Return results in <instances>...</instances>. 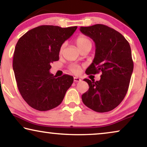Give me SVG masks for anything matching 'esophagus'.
Returning <instances> with one entry per match:
<instances>
[{
    "label": "esophagus",
    "instance_id": "obj_1",
    "mask_svg": "<svg viewBox=\"0 0 147 147\" xmlns=\"http://www.w3.org/2000/svg\"><path fill=\"white\" fill-rule=\"evenodd\" d=\"M74 81L75 82H81L82 80L80 79L79 78H77V77H74Z\"/></svg>",
    "mask_w": 147,
    "mask_h": 147
}]
</instances>
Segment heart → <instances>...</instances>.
Masks as SVG:
<instances>
[{"mask_svg": "<svg viewBox=\"0 0 147 147\" xmlns=\"http://www.w3.org/2000/svg\"><path fill=\"white\" fill-rule=\"evenodd\" d=\"M76 43L77 45L78 49H79L80 51L82 50L84 48L86 47H91L92 46V40L90 39L89 37H87V36L84 35H80L78 36V37L76 38ZM65 44L63 43L61 45V47H60L59 49V53L61 54L63 53V51L65 48ZM69 70L71 71L72 73L75 74H78L80 71V67L79 65H76V64H74V65H71L69 66Z\"/></svg>", "mask_w": 147, "mask_h": 147, "instance_id": "b5f03b06", "label": "heart"}]
</instances>
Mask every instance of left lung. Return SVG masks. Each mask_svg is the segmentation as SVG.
I'll return each mask as SVG.
<instances>
[{
  "label": "left lung",
  "instance_id": "left-lung-1",
  "mask_svg": "<svg viewBox=\"0 0 147 147\" xmlns=\"http://www.w3.org/2000/svg\"><path fill=\"white\" fill-rule=\"evenodd\" d=\"M80 31L95 43V57L86 74L101 73L99 81L84 79L89 89L82 96L84 104L98 112L111 111L127 93L134 64L129 43L119 32L97 24L81 27Z\"/></svg>",
  "mask_w": 147,
  "mask_h": 147
}]
</instances>
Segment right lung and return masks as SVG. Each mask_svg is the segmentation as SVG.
<instances>
[{
    "instance_id": "obj_1",
    "label": "right lung",
    "mask_w": 147,
    "mask_h": 147,
    "mask_svg": "<svg viewBox=\"0 0 147 147\" xmlns=\"http://www.w3.org/2000/svg\"><path fill=\"white\" fill-rule=\"evenodd\" d=\"M77 28L41 25L29 30L18 41L14 73L20 94L34 109L47 111L57 107L73 84V76L56 78L49 70L51 63L59 60L60 47Z\"/></svg>"
}]
</instances>
